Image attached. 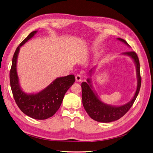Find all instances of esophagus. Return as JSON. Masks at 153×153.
I'll return each instance as SVG.
<instances>
[{"instance_id": "34e87169", "label": "esophagus", "mask_w": 153, "mask_h": 153, "mask_svg": "<svg viewBox=\"0 0 153 153\" xmlns=\"http://www.w3.org/2000/svg\"><path fill=\"white\" fill-rule=\"evenodd\" d=\"M75 78H76V81L77 82H81L82 81V77L81 75L79 74H77L75 76Z\"/></svg>"}]
</instances>
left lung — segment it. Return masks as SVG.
I'll return each instance as SVG.
<instances>
[{"mask_svg":"<svg viewBox=\"0 0 153 153\" xmlns=\"http://www.w3.org/2000/svg\"><path fill=\"white\" fill-rule=\"evenodd\" d=\"M117 39L124 43L130 47V45L125 39L119 38H118ZM122 54L128 55L132 58L134 61L135 67H136L137 78V89L134 97L129 102L122 106H112L106 104L100 100L98 94L93 90L91 79L88 78L87 82H82L81 84L82 101L84 108L89 117L97 122L108 123L120 119L131 108L139 94L141 85V77L138 56L135 52H127ZM93 71V69L89 71L90 76H91Z\"/></svg>","mask_w":153,"mask_h":153,"instance_id":"1","label":"left lung"}]
</instances>
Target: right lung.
<instances>
[{"instance_id": "1", "label": "right lung", "mask_w": 153, "mask_h": 153, "mask_svg": "<svg viewBox=\"0 0 153 153\" xmlns=\"http://www.w3.org/2000/svg\"><path fill=\"white\" fill-rule=\"evenodd\" d=\"M37 31L31 32L18 48L14 54L10 71V84L17 105L25 114L36 120H45L52 117L62 104L64 95L75 82L74 75L60 77L37 93L27 94L22 91L17 73V59L20 47L34 36Z\"/></svg>"}]
</instances>
